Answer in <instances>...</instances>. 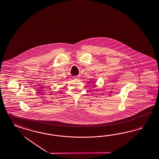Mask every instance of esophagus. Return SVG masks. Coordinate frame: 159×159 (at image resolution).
<instances>
[{"mask_svg":"<svg viewBox=\"0 0 159 159\" xmlns=\"http://www.w3.org/2000/svg\"><path fill=\"white\" fill-rule=\"evenodd\" d=\"M80 76L79 75H77V76H74L73 78L74 80H78V79H80Z\"/></svg>","mask_w":159,"mask_h":159,"instance_id":"obj_1","label":"esophagus"}]
</instances>
